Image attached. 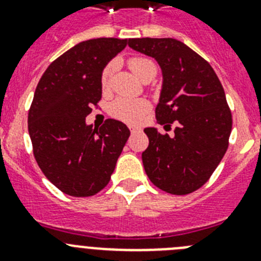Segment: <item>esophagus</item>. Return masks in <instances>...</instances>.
Segmentation results:
<instances>
[{"label":"esophagus","instance_id":"obj_1","mask_svg":"<svg viewBox=\"0 0 261 261\" xmlns=\"http://www.w3.org/2000/svg\"><path fill=\"white\" fill-rule=\"evenodd\" d=\"M141 132V128H136V126H132V128H130V133H132V135H135V133H140Z\"/></svg>","mask_w":261,"mask_h":261}]
</instances>
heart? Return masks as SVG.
Masks as SVG:
<instances>
[{"instance_id":"obj_1","label":"heart","mask_w":261,"mask_h":261,"mask_svg":"<svg viewBox=\"0 0 261 261\" xmlns=\"http://www.w3.org/2000/svg\"><path fill=\"white\" fill-rule=\"evenodd\" d=\"M128 66L140 78L142 82L153 80L156 74V65L153 60L144 56H135L128 60ZM116 70V62H110L105 66L100 74V86L103 91H108L112 82V77ZM150 108V105L146 99H130L119 98L116 99L110 107V114L116 119L121 120L124 123L137 124L146 115Z\"/></svg>"}]
</instances>
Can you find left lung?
Wrapping results in <instances>:
<instances>
[{
  "label": "left lung",
  "instance_id": "obj_1",
  "mask_svg": "<svg viewBox=\"0 0 261 261\" xmlns=\"http://www.w3.org/2000/svg\"><path fill=\"white\" fill-rule=\"evenodd\" d=\"M128 45L156 60L163 85L155 108L158 124L174 136L145 128L149 146L145 172L159 190L188 195L209 180L229 146L232 119L223 87L206 60L171 38L130 39Z\"/></svg>",
  "mask_w": 261,
  "mask_h": 261
}]
</instances>
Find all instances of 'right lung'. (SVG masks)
Here are the masks:
<instances>
[{"instance_id": "1", "label": "right lung", "mask_w": 261, "mask_h": 261, "mask_svg": "<svg viewBox=\"0 0 261 261\" xmlns=\"http://www.w3.org/2000/svg\"><path fill=\"white\" fill-rule=\"evenodd\" d=\"M126 44L115 38L82 41L55 60L36 86L29 111L34 155L48 180L69 196L102 191L130 135L114 119L100 128L86 124L102 98V70Z\"/></svg>"}]
</instances>
